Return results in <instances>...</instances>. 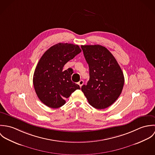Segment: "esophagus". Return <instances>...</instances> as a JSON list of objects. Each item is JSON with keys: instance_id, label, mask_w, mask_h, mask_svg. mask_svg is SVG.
<instances>
[{"instance_id": "esophagus-1", "label": "esophagus", "mask_w": 155, "mask_h": 155, "mask_svg": "<svg viewBox=\"0 0 155 155\" xmlns=\"http://www.w3.org/2000/svg\"><path fill=\"white\" fill-rule=\"evenodd\" d=\"M78 84L79 85L80 87H81L82 86V85L84 84V81H83V80H81V81H80L78 82Z\"/></svg>"}]
</instances>
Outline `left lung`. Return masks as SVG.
<instances>
[{"label": "left lung", "instance_id": "obj_1", "mask_svg": "<svg viewBox=\"0 0 155 155\" xmlns=\"http://www.w3.org/2000/svg\"><path fill=\"white\" fill-rule=\"evenodd\" d=\"M88 64L89 80L81 89L90 105L97 109L111 106L120 95L124 73L110 52L100 45H82Z\"/></svg>", "mask_w": 155, "mask_h": 155}]
</instances>
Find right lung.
Returning a JSON list of instances; mask_svg holds the SVG:
<instances>
[{"label": "right lung", "mask_w": 155, "mask_h": 155, "mask_svg": "<svg viewBox=\"0 0 155 155\" xmlns=\"http://www.w3.org/2000/svg\"><path fill=\"white\" fill-rule=\"evenodd\" d=\"M81 52L77 45L59 43L49 48L39 60L33 74V85L39 100L48 107L63 106L79 85L71 80L73 69L63 67Z\"/></svg>", "instance_id": "obj_1"}]
</instances>
